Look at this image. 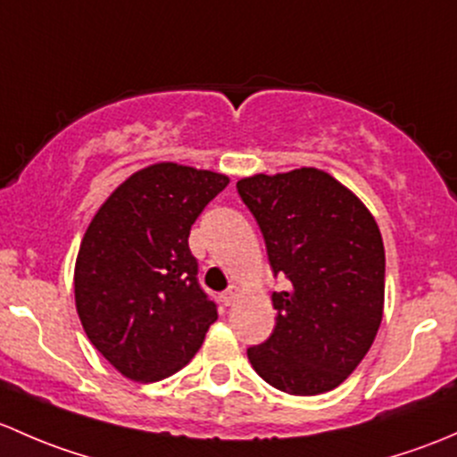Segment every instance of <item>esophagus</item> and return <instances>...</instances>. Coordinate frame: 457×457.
Wrapping results in <instances>:
<instances>
[{
	"mask_svg": "<svg viewBox=\"0 0 457 457\" xmlns=\"http://www.w3.org/2000/svg\"><path fill=\"white\" fill-rule=\"evenodd\" d=\"M237 297H239V288H237V286H235V284L228 286V288L222 293L224 305H233L235 299H237Z\"/></svg>",
	"mask_w": 457,
	"mask_h": 457,
	"instance_id": "1",
	"label": "esophagus"
}]
</instances>
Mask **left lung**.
I'll return each mask as SVG.
<instances>
[{
    "label": "left lung",
    "instance_id": "left-lung-1",
    "mask_svg": "<svg viewBox=\"0 0 457 457\" xmlns=\"http://www.w3.org/2000/svg\"><path fill=\"white\" fill-rule=\"evenodd\" d=\"M260 224L268 262L286 290L272 293L277 326L248 361L272 387L314 396L338 387L378 332L385 248L376 220L330 173L303 167L237 182Z\"/></svg>",
    "mask_w": 457,
    "mask_h": 457
}]
</instances>
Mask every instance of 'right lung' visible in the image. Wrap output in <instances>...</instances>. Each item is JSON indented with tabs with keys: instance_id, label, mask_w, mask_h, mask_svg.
Returning <instances> with one entry per match:
<instances>
[{
	"instance_id": "obj_1",
	"label": "right lung",
	"mask_w": 457,
	"mask_h": 457,
	"mask_svg": "<svg viewBox=\"0 0 457 457\" xmlns=\"http://www.w3.org/2000/svg\"><path fill=\"white\" fill-rule=\"evenodd\" d=\"M228 178L160 162L129 176L83 235L74 268L77 312L92 345L140 383L185 368L218 303L197 281L189 233Z\"/></svg>"
}]
</instances>
